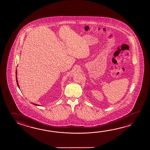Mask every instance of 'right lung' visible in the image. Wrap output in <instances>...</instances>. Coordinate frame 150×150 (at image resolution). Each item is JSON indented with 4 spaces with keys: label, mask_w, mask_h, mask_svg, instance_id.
<instances>
[{
    "label": "right lung",
    "mask_w": 150,
    "mask_h": 150,
    "mask_svg": "<svg viewBox=\"0 0 150 150\" xmlns=\"http://www.w3.org/2000/svg\"><path fill=\"white\" fill-rule=\"evenodd\" d=\"M16 76L17 75V71H16ZM16 81H17V85L18 86V87L19 88V83H18V82L17 77H16ZM33 105H37V104H35V103H33ZM38 106H39V105H38Z\"/></svg>",
    "instance_id": "add662e5"
}]
</instances>
